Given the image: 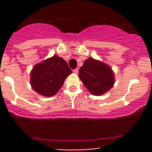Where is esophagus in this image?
<instances>
[{
  "label": "esophagus",
  "instance_id": "obj_1",
  "mask_svg": "<svg viewBox=\"0 0 152 152\" xmlns=\"http://www.w3.org/2000/svg\"><path fill=\"white\" fill-rule=\"evenodd\" d=\"M73 73H76V74H77V73H79V69H78V68L74 69V70H73Z\"/></svg>",
  "mask_w": 152,
  "mask_h": 152
}]
</instances>
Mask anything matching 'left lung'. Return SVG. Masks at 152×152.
Returning a JSON list of instances; mask_svg holds the SVG:
<instances>
[{
  "instance_id": "8db88e82",
  "label": "left lung",
  "mask_w": 152,
  "mask_h": 152,
  "mask_svg": "<svg viewBox=\"0 0 152 152\" xmlns=\"http://www.w3.org/2000/svg\"><path fill=\"white\" fill-rule=\"evenodd\" d=\"M79 76L90 93L100 96L111 89L114 74L111 68L100 61L89 58L79 69Z\"/></svg>"
}]
</instances>
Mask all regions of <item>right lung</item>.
Wrapping results in <instances>:
<instances>
[{"label":"right lung","mask_w":152,"mask_h":152,"mask_svg":"<svg viewBox=\"0 0 152 152\" xmlns=\"http://www.w3.org/2000/svg\"><path fill=\"white\" fill-rule=\"evenodd\" d=\"M71 73L62 57L53 56L34 67L31 73V85L34 91L44 96H54Z\"/></svg>","instance_id":"add662e5"}]
</instances>
